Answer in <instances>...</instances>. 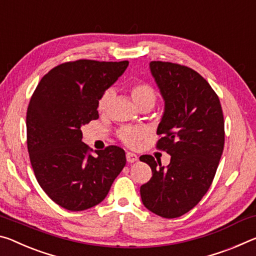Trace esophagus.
Returning <instances> with one entry per match:
<instances>
[{
  "instance_id": "34e87169",
  "label": "esophagus",
  "mask_w": 256,
  "mask_h": 256,
  "mask_svg": "<svg viewBox=\"0 0 256 256\" xmlns=\"http://www.w3.org/2000/svg\"><path fill=\"white\" fill-rule=\"evenodd\" d=\"M126 158H127V161L129 163H134V162H136L138 160V156H136V154L127 152V154H126Z\"/></svg>"
}]
</instances>
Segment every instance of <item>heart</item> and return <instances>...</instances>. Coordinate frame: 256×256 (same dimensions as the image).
<instances>
[{
	"mask_svg": "<svg viewBox=\"0 0 256 256\" xmlns=\"http://www.w3.org/2000/svg\"><path fill=\"white\" fill-rule=\"evenodd\" d=\"M116 92L113 88L106 90L100 96L98 102V110L100 113H106L108 108L111 106V102L114 98ZM132 96L137 106H140L143 103H152L156 102V92L148 84H136L132 87ZM145 129L138 127H126L121 129L119 132L120 140L124 142L126 145L135 148L140 143V140L145 136Z\"/></svg>",
	"mask_w": 256,
	"mask_h": 256,
	"instance_id": "b5f03b06",
	"label": "heart"
}]
</instances>
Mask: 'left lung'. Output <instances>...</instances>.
Instances as JSON below:
<instances>
[{
    "label": "left lung",
    "mask_w": 256,
    "mask_h": 256,
    "mask_svg": "<svg viewBox=\"0 0 256 256\" xmlns=\"http://www.w3.org/2000/svg\"><path fill=\"white\" fill-rule=\"evenodd\" d=\"M150 71L164 100L158 148L171 160L164 168L153 156L140 158L152 169L140 198L148 210L172 219L192 210L211 186L224 145V114L218 95L195 70L152 61Z\"/></svg>",
    "instance_id": "obj_1"
}]
</instances>
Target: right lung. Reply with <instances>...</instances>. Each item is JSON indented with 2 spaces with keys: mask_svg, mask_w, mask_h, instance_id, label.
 <instances>
[{
  "mask_svg": "<svg viewBox=\"0 0 256 256\" xmlns=\"http://www.w3.org/2000/svg\"><path fill=\"white\" fill-rule=\"evenodd\" d=\"M128 64L66 62L48 71L32 96L26 119L32 166L43 190L66 210L84 211L102 202L126 166L118 146L90 154L80 128L98 119L100 98Z\"/></svg>",
  "mask_w": 256,
  "mask_h": 256,
  "instance_id": "right-lung-1",
  "label": "right lung"
}]
</instances>
